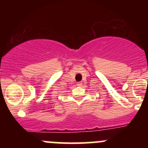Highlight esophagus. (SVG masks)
<instances>
[{
  "label": "esophagus",
  "instance_id": "1",
  "mask_svg": "<svg viewBox=\"0 0 148 148\" xmlns=\"http://www.w3.org/2000/svg\"><path fill=\"white\" fill-rule=\"evenodd\" d=\"M82 85H83V84H82V82H79L77 84V86H82Z\"/></svg>",
  "mask_w": 148,
  "mask_h": 148
}]
</instances>
